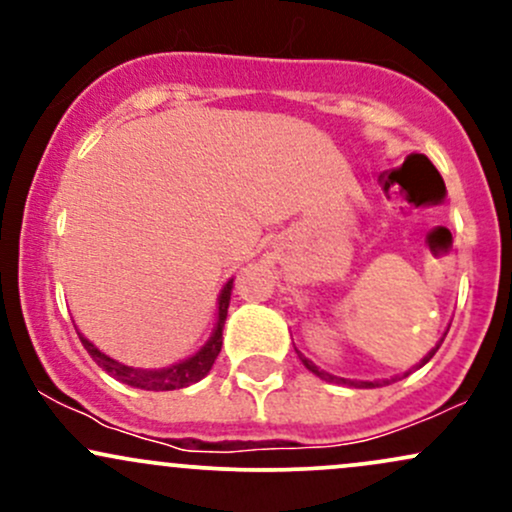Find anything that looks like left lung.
<instances>
[{
  "mask_svg": "<svg viewBox=\"0 0 512 512\" xmlns=\"http://www.w3.org/2000/svg\"><path fill=\"white\" fill-rule=\"evenodd\" d=\"M440 344H443V339H440V342L436 344V349H431V351H428V354H426L424 358H421V363H419V366H414V368H411V370H416V368L426 366V363L431 361V358H433V354H436V351H438V346H440ZM298 356H301L303 366L308 368L310 373H315L317 378L327 380V383H342V385H349V387H378V385H390V383H395V380H399V375H395V378H390V380H373V383H370V380H346V378H337V375H332V373H325V370H320V368H317L313 361H308V358H305V356L301 354V351H298ZM411 370H407V373H404V375H409Z\"/></svg>",
  "mask_w": 512,
  "mask_h": 512,
  "instance_id": "obj_1",
  "label": "left lung"
}]
</instances>
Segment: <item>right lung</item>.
I'll use <instances>...</instances> for the list:
<instances>
[{"label":"right lung","instance_id":"add662e5","mask_svg":"<svg viewBox=\"0 0 512 512\" xmlns=\"http://www.w3.org/2000/svg\"><path fill=\"white\" fill-rule=\"evenodd\" d=\"M231 291H233V279L226 281L219 293V317H216V327L211 332L209 342L197 351L195 356L185 358V361L175 363L170 368H158V370H142L125 366V363L115 361V358L105 356L101 349H96L84 334L79 332L81 344L88 351V356L101 366L105 373L113 375V378L120 380V383L139 387V390H154V392H166V390H180V387H187L197 380H202L204 375L209 373L211 366H214L216 356H219L221 344H223V322H226L228 315V303H231Z\"/></svg>","mask_w":512,"mask_h":512}]
</instances>
